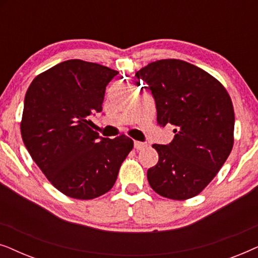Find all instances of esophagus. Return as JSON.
I'll return each instance as SVG.
<instances>
[{"label": "esophagus", "instance_id": "34e87169", "mask_svg": "<svg viewBox=\"0 0 258 258\" xmlns=\"http://www.w3.org/2000/svg\"><path fill=\"white\" fill-rule=\"evenodd\" d=\"M134 147H135L136 150H142L147 147V144L143 143V142H140V141H135V143H134Z\"/></svg>", "mask_w": 258, "mask_h": 258}]
</instances>
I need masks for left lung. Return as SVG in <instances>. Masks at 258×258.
Here are the masks:
<instances>
[{
	"label": "left lung",
	"instance_id": "1",
	"mask_svg": "<svg viewBox=\"0 0 258 258\" xmlns=\"http://www.w3.org/2000/svg\"><path fill=\"white\" fill-rule=\"evenodd\" d=\"M149 84L157 124L175 125L168 146L154 144L158 162L147 172L155 192L184 201L202 192L234 146L235 112L220 81L182 59H158L136 73Z\"/></svg>",
	"mask_w": 258,
	"mask_h": 258
}]
</instances>
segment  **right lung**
<instances>
[{"mask_svg": "<svg viewBox=\"0 0 258 258\" xmlns=\"http://www.w3.org/2000/svg\"><path fill=\"white\" fill-rule=\"evenodd\" d=\"M117 74L68 59L38 74L27 90L21 119L24 146L48 181L72 199L108 192L134 147L125 135L102 139L89 119L102 111L105 87Z\"/></svg>", "mask_w": 258, "mask_h": 258, "instance_id": "add662e5", "label": "right lung"}]
</instances>
